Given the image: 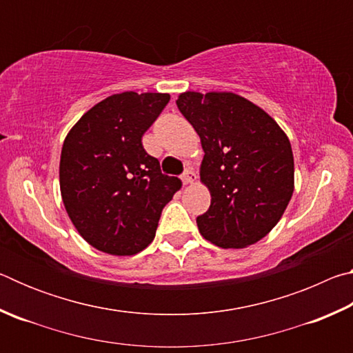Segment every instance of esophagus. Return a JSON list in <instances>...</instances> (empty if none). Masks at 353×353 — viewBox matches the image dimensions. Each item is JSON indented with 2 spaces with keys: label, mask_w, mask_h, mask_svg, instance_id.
Instances as JSON below:
<instances>
[{
  "label": "esophagus",
  "mask_w": 353,
  "mask_h": 353,
  "mask_svg": "<svg viewBox=\"0 0 353 353\" xmlns=\"http://www.w3.org/2000/svg\"><path fill=\"white\" fill-rule=\"evenodd\" d=\"M194 181H196L194 171L191 170V168H188V170L185 171L183 174H182V182H183V185H190V183H193Z\"/></svg>",
  "instance_id": "34e87169"
}]
</instances>
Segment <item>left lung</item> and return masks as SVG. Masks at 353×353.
<instances>
[{"instance_id":"left-lung-1","label":"left lung","mask_w":353,"mask_h":353,"mask_svg":"<svg viewBox=\"0 0 353 353\" xmlns=\"http://www.w3.org/2000/svg\"><path fill=\"white\" fill-rule=\"evenodd\" d=\"M201 139V182L210 191L201 235L243 249L277 225L294 191L288 137L259 105L232 92H185L176 101Z\"/></svg>"}]
</instances>
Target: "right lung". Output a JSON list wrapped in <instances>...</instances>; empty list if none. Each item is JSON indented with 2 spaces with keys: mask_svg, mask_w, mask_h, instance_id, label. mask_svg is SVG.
I'll list each match as a JSON object with an SVG mask.
<instances>
[{
  "mask_svg": "<svg viewBox=\"0 0 353 353\" xmlns=\"http://www.w3.org/2000/svg\"><path fill=\"white\" fill-rule=\"evenodd\" d=\"M168 93L124 92L83 113L63 140L59 182L71 223L90 246L135 255L154 240L163 207L182 182L162 174L141 137Z\"/></svg>",
  "mask_w": 353,
  "mask_h": 353,
  "instance_id": "add662e5",
  "label": "right lung"
}]
</instances>
